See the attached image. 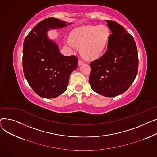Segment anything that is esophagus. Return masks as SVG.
<instances>
[{
    "instance_id": "1",
    "label": "esophagus",
    "mask_w": 157,
    "mask_h": 157,
    "mask_svg": "<svg viewBox=\"0 0 157 157\" xmlns=\"http://www.w3.org/2000/svg\"><path fill=\"white\" fill-rule=\"evenodd\" d=\"M83 63H85V62H84V61L81 60V59H79V62H78V64H79V65H81L83 64Z\"/></svg>"
}]
</instances>
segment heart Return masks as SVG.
Instances as JSON below:
<instances>
[{"mask_svg":"<svg viewBox=\"0 0 157 157\" xmlns=\"http://www.w3.org/2000/svg\"><path fill=\"white\" fill-rule=\"evenodd\" d=\"M110 31L104 26H84L71 33L68 44L81 48V53L88 59H94L104 52L109 42Z\"/></svg>","mask_w":157,"mask_h":157,"instance_id":"1","label":"heart"}]
</instances>
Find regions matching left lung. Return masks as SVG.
Returning a JSON list of instances; mask_svg holds the SVG:
<instances>
[{"label": "left lung", "instance_id": "8db88e82", "mask_svg": "<svg viewBox=\"0 0 157 157\" xmlns=\"http://www.w3.org/2000/svg\"><path fill=\"white\" fill-rule=\"evenodd\" d=\"M112 34L108 50L91 62L89 83L96 93L112 97L126 92L138 71V54L135 40L116 21L105 20Z\"/></svg>", "mask_w": 157, "mask_h": 157}]
</instances>
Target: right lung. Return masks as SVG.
Returning <instances> with one entry per match:
<instances>
[{"mask_svg":"<svg viewBox=\"0 0 157 157\" xmlns=\"http://www.w3.org/2000/svg\"><path fill=\"white\" fill-rule=\"evenodd\" d=\"M66 26V22L57 18H46L38 23L24 40V76L40 97L51 98L63 94L67 89L70 74L78 67L77 56H63L58 46L47 37L46 32L50 29Z\"/></svg>","mask_w":157,"mask_h":157,"instance_id":"right-lung-1","label":"right lung"}]
</instances>
